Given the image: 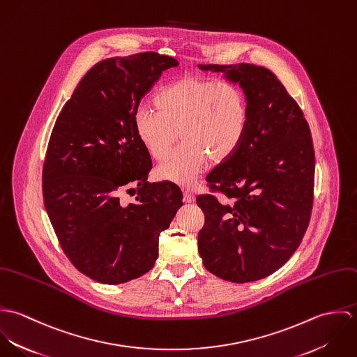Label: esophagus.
I'll use <instances>...</instances> for the list:
<instances>
[{
    "label": "esophagus",
    "instance_id": "obj_1",
    "mask_svg": "<svg viewBox=\"0 0 357 357\" xmlns=\"http://www.w3.org/2000/svg\"><path fill=\"white\" fill-rule=\"evenodd\" d=\"M194 199H195V198H194V192H192L191 190H188V188L184 190V202H185V204H192Z\"/></svg>",
    "mask_w": 357,
    "mask_h": 357
}]
</instances>
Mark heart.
Returning a JSON list of instances; mask_svg holds the SVG:
<instances>
[{
	"label": "heart",
	"instance_id": "heart-1",
	"mask_svg": "<svg viewBox=\"0 0 357 357\" xmlns=\"http://www.w3.org/2000/svg\"><path fill=\"white\" fill-rule=\"evenodd\" d=\"M158 109L140 105L133 116L137 140L153 159H162L176 139L184 142L158 166L160 178L188 185L208 158L224 162L242 144L249 125L243 91L227 81L187 75L155 98Z\"/></svg>",
	"mask_w": 357,
	"mask_h": 357
}]
</instances>
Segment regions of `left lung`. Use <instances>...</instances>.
<instances>
[{
	"instance_id": "obj_1",
	"label": "left lung",
	"mask_w": 357,
	"mask_h": 357,
	"mask_svg": "<svg viewBox=\"0 0 357 357\" xmlns=\"http://www.w3.org/2000/svg\"><path fill=\"white\" fill-rule=\"evenodd\" d=\"M238 84L249 105L239 149L206 177L224 194L201 195L198 250L204 268L234 283L278 271L300 246L313 199L314 153L301 108L282 82L255 64H198Z\"/></svg>"
}]
</instances>
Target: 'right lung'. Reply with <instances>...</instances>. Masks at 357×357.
Listing matches in <instances>:
<instances>
[{"mask_svg": "<svg viewBox=\"0 0 357 357\" xmlns=\"http://www.w3.org/2000/svg\"><path fill=\"white\" fill-rule=\"evenodd\" d=\"M176 66L155 52L102 60L79 81L53 126L43 172L45 208L71 264L102 284L147 273L160 232L183 206L176 184L147 181L151 156L133 126L142 98ZM123 189L135 191V204L119 202Z\"/></svg>", "mask_w": 357, "mask_h": 357, "instance_id": "obj_1", "label": "right lung"}]
</instances>
